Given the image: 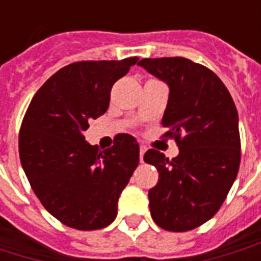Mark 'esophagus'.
<instances>
[{
	"label": "esophagus",
	"mask_w": 261,
	"mask_h": 261,
	"mask_svg": "<svg viewBox=\"0 0 261 261\" xmlns=\"http://www.w3.org/2000/svg\"><path fill=\"white\" fill-rule=\"evenodd\" d=\"M144 153H145V148L141 147V149H140V161L141 162H144Z\"/></svg>",
	"instance_id": "34e87169"
}]
</instances>
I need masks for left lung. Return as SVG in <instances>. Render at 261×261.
Returning a JSON list of instances; mask_svg holds the SVG:
<instances>
[{
  "instance_id": "8db88e82",
  "label": "left lung",
  "mask_w": 261,
  "mask_h": 261,
  "mask_svg": "<svg viewBox=\"0 0 261 261\" xmlns=\"http://www.w3.org/2000/svg\"><path fill=\"white\" fill-rule=\"evenodd\" d=\"M138 65L169 88L162 125L179 147L172 161L156 149L144 155L159 172L148 192L151 215L166 230L194 229L215 215L238 175V110L222 81L204 65L183 57L144 59Z\"/></svg>"
}]
</instances>
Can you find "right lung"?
<instances>
[{
  "label": "right lung",
  "instance_id": "obj_1",
  "mask_svg": "<svg viewBox=\"0 0 261 261\" xmlns=\"http://www.w3.org/2000/svg\"><path fill=\"white\" fill-rule=\"evenodd\" d=\"M138 61H80L50 76L28 108L19 133L22 168L48 213L67 226L100 229L114 221L123 189L140 162L134 137L99 151L88 121L109 108L110 89Z\"/></svg>",
  "mask_w": 261,
  "mask_h": 261
}]
</instances>
